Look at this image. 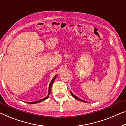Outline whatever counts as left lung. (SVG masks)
Instances as JSON below:
<instances>
[{"mask_svg":"<svg viewBox=\"0 0 126 126\" xmlns=\"http://www.w3.org/2000/svg\"><path fill=\"white\" fill-rule=\"evenodd\" d=\"M71 95H72L73 96V97H74V98H75V99H76L77 100H79V101H82V102H86V101H84V100H82V99H80V98H79L78 97H77L76 96H75V95L74 94H73L72 92H71Z\"/></svg>","mask_w":126,"mask_h":126,"instance_id":"left-lung-1","label":"left lung"}]
</instances>
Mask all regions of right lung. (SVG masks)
Here are the masks:
<instances>
[{"label":"right lung","instance_id":"obj_1","mask_svg":"<svg viewBox=\"0 0 126 126\" xmlns=\"http://www.w3.org/2000/svg\"><path fill=\"white\" fill-rule=\"evenodd\" d=\"M57 76V75H56L54 77L53 79H52V80H51V82H50V85H49V88H48V94H47V96L46 97H45V98H44L42 99H40V100H39V101H35V102H27V103H28V104H37V103H39V102H41V101H43L45 100V99H47L48 97H49V95L50 94V93H51V87H52V84H53V82L54 81V80H55Z\"/></svg>","mask_w":126,"mask_h":126}]
</instances>
